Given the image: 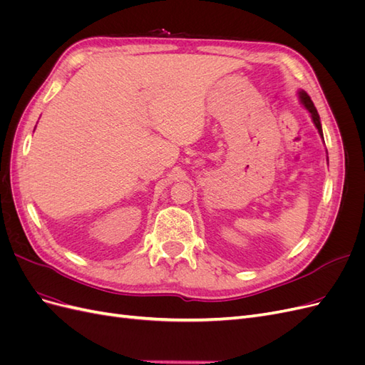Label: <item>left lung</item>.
<instances>
[{"label": "left lung", "mask_w": 365, "mask_h": 365, "mask_svg": "<svg viewBox=\"0 0 365 365\" xmlns=\"http://www.w3.org/2000/svg\"><path fill=\"white\" fill-rule=\"evenodd\" d=\"M298 96H300V101H302L303 106L307 109L309 113H311V117H312L314 123H315V126H317V129L319 132V135L323 137V129H322V123H319V115L317 113V108L314 106V102L311 101V97H309L307 93H304V91H300V93H298Z\"/></svg>", "instance_id": "1"}]
</instances>
